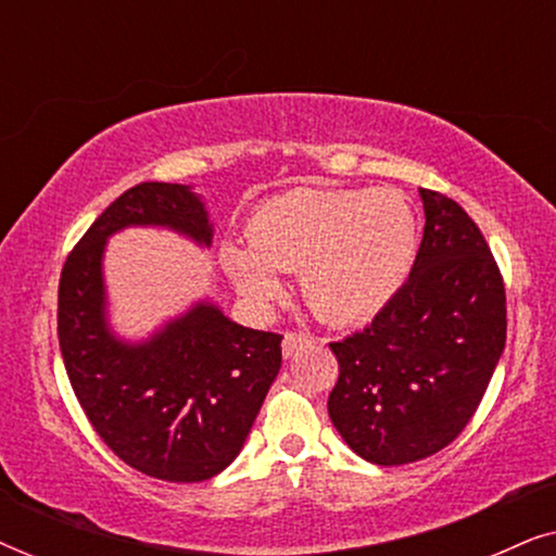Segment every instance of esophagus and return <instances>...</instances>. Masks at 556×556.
<instances>
[{
	"label": "esophagus",
	"instance_id": "obj_1",
	"mask_svg": "<svg viewBox=\"0 0 556 556\" xmlns=\"http://www.w3.org/2000/svg\"><path fill=\"white\" fill-rule=\"evenodd\" d=\"M311 344V337L308 333H299V331H288L283 337V356L286 359H291V356L299 352V349L308 346Z\"/></svg>",
	"mask_w": 556,
	"mask_h": 556
}]
</instances>
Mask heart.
Instances as JSON below:
<instances>
[{
  "label": "heart",
  "mask_w": 556,
  "mask_h": 556,
  "mask_svg": "<svg viewBox=\"0 0 556 556\" xmlns=\"http://www.w3.org/2000/svg\"><path fill=\"white\" fill-rule=\"evenodd\" d=\"M248 240L250 248L225 245L223 265L250 306L268 308L283 291L278 270H299L303 299L318 316L354 324L405 288L420 223L397 189L299 187L253 212Z\"/></svg>",
  "instance_id": "b5f03b06"
}]
</instances>
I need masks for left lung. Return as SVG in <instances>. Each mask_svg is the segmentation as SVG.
<instances>
[{
	"instance_id": "left-lung-1",
	"label": "left lung",
	"mask_w": 556,
	"mask_h": 556,
	"mask_svg": "<svg viewBox=\"0 0 556 556\" xmlns=\"http://www.w3.org/2000/svg\"><path fill=\"white\" fill-rule=\"evenodd\" d=\"M415 268L364 331L333 341L329 417L356 455L402 466L451 445L481 405L506 344V291L491 248L451 197L420 189Z\"/></svg>"
}]
</instances>
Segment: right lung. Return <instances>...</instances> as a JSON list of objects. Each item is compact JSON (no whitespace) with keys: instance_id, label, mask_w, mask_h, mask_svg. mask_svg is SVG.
I'll use <instances>...</instances> for the list:
<instances>
[{"instance_id":"add662e5","label":"right lung","mask_w":556,"mask_h":556,"mask_svg":"<svg viewBox=\"0 0 556 556\" xmlns=\"http://www.w3.org/2000/svg\"><path fill=\"white\" fill-rule=\"evenodd\" d=\"M126 227H166L210 248L192 187L141 181L88 227L60 273L58 339L75 397L121 460L151 478L197 483L238 458L280 369V333L235 324L200 301L143 341L105 316L103 253Z\"/></svg>"}]
</instances>
